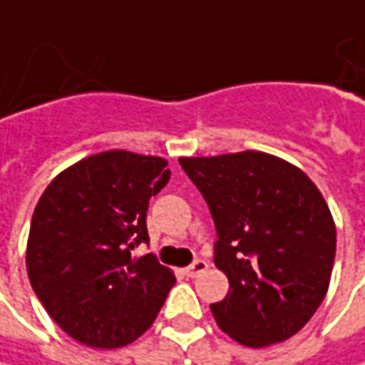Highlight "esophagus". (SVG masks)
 I'll use <instances>...</instances> for the list:
<instances>
[{"label": "esophagus", "instance_id": "esophagus-1", "mask_svg": "<svg viewBox=\"0 0 365 365\" xmlns=\"http://www.w3.org/2000/svg\"><path fill=\"white\" fill-rule=\"evenodd\" d=\"M207 268H209V264H207L205 259H195V262H192L190 266H187L182 272H185V276H189V278H195V276L203 274Z\"/></svg>", "mask_w": 365, "mask_h": 365}]
</instances>
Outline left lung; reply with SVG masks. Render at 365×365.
Instances as JSON below:
<instances>
[{"label": "left lung", "instance_id": "1", "mask_svg": "<svg viewBox=\"0 0 365 365\" xmlns=\"http://www.w3.org/2000/svg\"><path fill=\"white\" fill-rule=\"evenodd\" d=\"M215 221V266L230 280L211 304L237 344H280L309 323L329 288L335 221L299 166L245 150L178 158Z\"/></svg>", "mask_w": 365, "mask_h": 365}]
</instances>
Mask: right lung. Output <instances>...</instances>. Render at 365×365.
I'll return each instance as SVG.
<instances>
[{
	"label": "right lung",
	"mask_w": 365,
	"mask_h": 365,
	"mask_svg": "<svg viewBox=\"0 0 365 365\" xmlns=\"http://www.w3.org/2000/svg\"><path fill=\"white\" fill-rule=\"evenodd\" d=\"M168 162L107 150L52 178L36 205L26 268L36 297L61 329L89 347H123L154 323L176 278L148 244L146 211Z\"/></svg>",
	"instance_id": "right-lung-1"
}]
</instances>
